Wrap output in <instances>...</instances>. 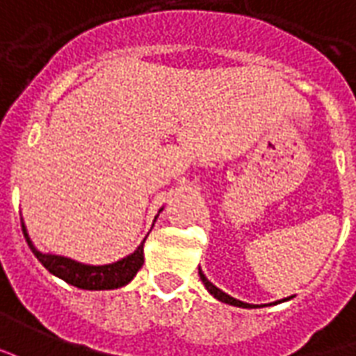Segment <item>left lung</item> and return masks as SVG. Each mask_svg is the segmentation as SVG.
Here are the masks:
<instances>
[{
	"instance_id": "1",
	"label": "left lung",
	"mask_w": 356,
	"mask_h": 356,
	"mask_svg": "<svg viewBox=\"0 0 356 356\" xmlns=\"http://www.w3.org/2000/svg\"><path fill=\"white\" fill-rule=\"evenodd\" d=\"M199 277H201V281H203L204 288L209 290L210 294L214 296L216 300H220V302H224V303H229V305H235V307H243V309H254V307H264V305H252V303H245V302H241V300H235V298H232L229 294H225V292H222L220 288L214 286L212 282L204 277V273L199 269ZM284 300H288V298H284ZM282 300V302H284ZM275 303H281V302H275Z\"/></svg>"
}]
</instances>
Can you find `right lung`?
<instances>
[{"mask_svg": "<svg viewBox=\"0 0 356 356\" xmlns=\"http://www.w3.org/2000/svg\"><path fill=\"white\" fill-rule=\"evenodd\" d=\"M155 220H157V216H155ZM22 233H24L26 243L30 246L33 256L41 261V266L45 267L49 273H53L54 277L66 281L72 286L81 288V290H113V288H121L124 284H129L136 277L140 267L144 266V243H146V238L140 243L134 252L124 256L121 260L113 261V264H106V266H89V264H81V261H75L72 258H66V256L45 254L38 250L30 235H28L24 222H22Z\"/></svg>", "mask_w": 356, "mask_h": 356, "instance_id": "1", "label": "right lung"}]
</instances>
